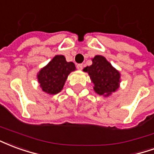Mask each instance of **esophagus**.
Masks as SVG:
<instances>
[{"instance_id":"34e87169","label":"esophagus","mask_w":154,"mask_h":154,"mask_svg":"<svg viewBox=\"0 0 154 154\" xmlns=\"http://www.w3.org/2000/svg\"><path fill=\"white\" fill-rule=\"evenodd\" d=\"M77 69H79V70H82V68H83V64H77Z\"/></svg>"}]
</instances>
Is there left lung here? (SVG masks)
I'll return each instance as SVG.
<instances>
[{"instance_id": "left-lung-1", "label": "left lung", "mask_w": 154, "mask_h": 154, "mask_svg": "<svg viewBox=\"0 0 154 154\" xmlns=\"http://www.w3.org/2000/svg\"><path fill=\"white\" fill-rule=\"evenodd\" d=\"M91 60L92 64L83 71L90 76L94 91L100 96L109 97L119 88L120 73L101 55L95 56Z\"/></svg>"}]
</instances>
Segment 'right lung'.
<instances>
[{
  "label": "right lung",
  "instance_id": "1",
  "mask_svg": "<svg viewBox=\"0 0 154 154\" xmlns=\"http://www.w3.org/2000/svg\"><path fill=\"white\" fill-rule=\"evenodd\" d=\"M76 70L72 62H67L63 55H56L37 75L38 83L44 92L54 95L60 92L70 72Z\"/></svg>",
  "mask_w": 154,
  "mask_h": 154
}]
</instances>
